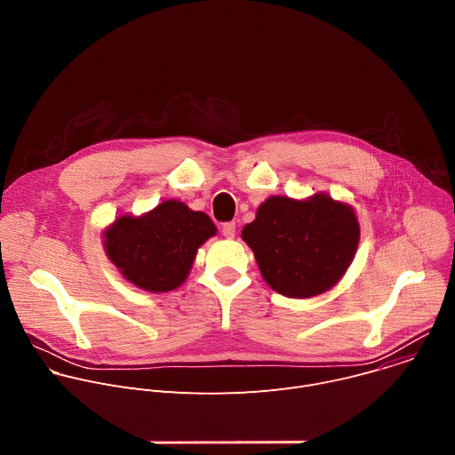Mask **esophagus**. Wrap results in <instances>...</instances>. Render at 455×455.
I'll use <instances>...</instances> for the list:
<instances>
[{"mask_svg": "<svg viewBox=\"0 0 455 455\" xmlns=\"http://www.w3.org/2000/svg\"><path fill=\"white\" fill-rule=\"evenodd\" d=\"M221 234H223L227 239H232V237L235 235V223H234V221L223 223V227H221Z\"/></svg>", "mask_w": 455, "mask_h": 455, "instance_id": "1", "label": "esophagus"}]
</instances>
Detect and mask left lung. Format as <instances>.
<instances>
[{"mask_svg": "<svg viewBox=\"0 0 455 455\" xmlns=\"http://www.w3.org/2000/svg\"><path fill=\"white\" fill-rule=\"evenodd\" d=\"M241 235L275 291L307 299L342 279L356 253L360 227L349 205L326 194L306 202L272 196Z\"/></svg>", "mask_w": 455, "mask_h": 455, "instance_id": "left-lung-1", "label": "left lung"}]
</instances>
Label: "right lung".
<instances>
[{"label": "right lung", "mask_w": 455, "mask_h": 455, "mask_svg": "<svg viewBox=\"0 0 455 455\" xmlns=\"http://www.w3.org/2000/svg\"><path fill=\"white\" fill-rule=\"evenodd\" d=\"M214 234L207 214L169 200L142 218H118L106 230L104 246L129 283L162 293L187 279L198 248Z\"/></svg>", "instance_id": "obj_1"}]
</instances>
